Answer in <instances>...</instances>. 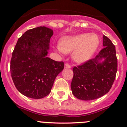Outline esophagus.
Returning a JSON list of instances; mask_svg holds the SVG:
<instances>
[{"instance_id": "obj_1", "label": "esophagus", "mask_w": 127, "mask_h": 127, "mask_svg": "<svg viewBox=\"0 0 127 127\" xmlns=\"http://www.w3.org/2000/svg\"><path fill=\"white\" fill-rule=\"evenodd\" d=\"M71 66H70L69 64H65L64 65V68L65 69H69V68H71Z\"/></svg>"}]
</instances>
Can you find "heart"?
<instances>
[{
    "mask_svg": "<svg viewBox=\"0 0 127 127\" xmlns=\"http://www.w3.org/2000/svg\"><path fill=\"white\" fill-rule=\"evenodd\" d=\"M99 39L96 34H77L61 38L59 43L58 50L61 53L72 54L73 61L82 64L88 61L98 49Z\"/></svg>",
    "mask_w": 127,
    "mask_h": 127,
    "instance_id": "b5f03b06",
    "label": "heart"
}]
</instances>
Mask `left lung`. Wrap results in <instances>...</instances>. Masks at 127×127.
I'll return each mask as SVG.
<instances>
[{"label":"left lung","instance_id":"obj_1","mask_svg":"<svg viewBox=\"0 0 127 127\" xmlns=\"http://www.w3.org/2000/svg\"><path fill=\"white\" fill-rule=\"evenodd\" d=\"M104 48L95 58L74 67L71 88L79 99L93 100L108 93L115 80L117 70L116 47L103 35Z\"/></svg>","mask_w":127,"mask_h":127}]
</instances>
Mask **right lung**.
<instances>
[{
  "label": "right lung",
  "mask_w": 127,
  "mask_h": 127,
  "mask_svg": "<svg viewBox=\"0 0 127 127\" xmlns=\"http://www.w3.org/2000/svg\"><path fill=\"white\" fill-rule=\"evenodd\" d=\"M53 30L45 26L29 29L18 40L10 61L11 78L27 97L40 99L51 92L64 63L47 57Z\"/></svg>",
  "instance_id": "right-lung-1"
}]
</instances>
